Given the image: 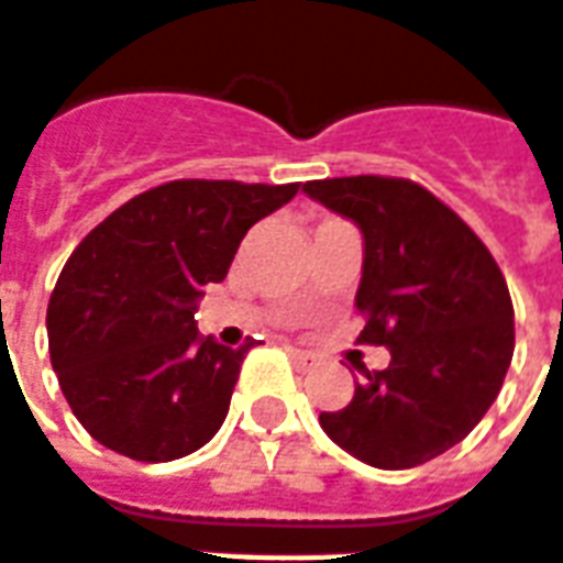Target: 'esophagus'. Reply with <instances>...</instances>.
Wrapping results in <instances>:
<instances>
[{
	"instance_id": "obj_1",
	"label": "esophagus",
	"mask_w": 563,
	"mask_h": 563,
	"mask_svg": "<svg viewBox=\"0 0 563 563\" xmlns=\"http://www.w3.org/2000/svg\"><path fill=\"white\" fill-rule=\"evenodd\" d=\"M289 353H292V358L298 362V365H307V362H313V355L307 353V350H298V346H289Z\"/></svg>"
}]
</instances>
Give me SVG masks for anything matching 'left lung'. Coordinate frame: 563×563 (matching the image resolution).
<instances>
[{
    "mask_svg": "<svg viewBox=\"0 0 563 563\" xmlns=\"http://www.w3.org/2000/svg\"><path fill=\"white\" fill-rule=\"evenodd\" d=\"M310 198L350 217L365 238L355 307L358 343L389 346L322 431L379 471L437 459L471 434L504 386L516 329L504 274L488 246L434 192L404 177H329Z\"/></svg>",
    "mask_w": 563,
    "mask_h": 563,
    "instance_id": "obj_1",
    "label": "left lung"
}]
</instances>
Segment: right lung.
<instances>
[{
    "label": "right lung",
    "mask_w": 563,
    "mask_h": 563,
    "mask_svg": "<svg viewBox=\"0 0 563 563\" xmlns=\"http://www.w3.org/2000/svg\"><path fill=\"white\" fill-rule=\"evenodd\" d=\"M298 186L168 180L75 246L47 305V343L71 413L102 446L159 464L220 431L253 343L201 338L198 298Z\"/></svg>",
    "instance_id": "1"
}]
</instances>
